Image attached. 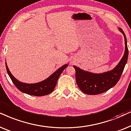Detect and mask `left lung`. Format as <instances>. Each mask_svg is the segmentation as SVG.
Masks as SVG:
<instances>
[{"instance_id": "1", "label": "left lung", "mask_w": 131, "mask_h": 131, "mask_svg": "<svg viewBox=\"0 0 131 131\" xmlns=\"http://www.w3.org/2000/svg\"><path fill=\"white\" fill-rule=\"evenodd\" d=\"M118 30L125 38V53L117 65L112 70L101 74H95L73 66L75 69L76 82L83 93L95 95L104 93L116 84L122 74L128 57V49L125 34L121 28Z\"/></svg>"}]
</instances>
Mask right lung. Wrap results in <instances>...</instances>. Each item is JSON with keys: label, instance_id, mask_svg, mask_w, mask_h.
<instances>
[{"label": "right lung", "instance_id": "add662e5", "mask_svg": "<svg viewBox=\"0 0 131 131\" xmlns=\"http://www.w3.org/2000/svg\"><path fill=\"white\" fill-rule=\"evenodd\" d=\"M5 64L7 72L16 88L24 93L37 96H45L51 93L56 86L57 81L60 74H62L63 71L68 66V64H64L53 73L49 77L41 82L34 84H28L23 83L16 79L9 70L6 62H5Z\"/></svg>", "mask_w": 131, "mask_h": 131}]
</instances>
